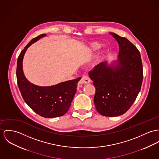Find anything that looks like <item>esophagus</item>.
<instances>
[{"mask_svg": "<svg viewBox=\"0 0 159 159\" xmlns=\"http://www.w3.org/2000/svg\"><path fill=\"white\" fill-rule=\"evenodd\" d=\"M91 82V80L88 75H84L82 77L81 80H80L79 83L80 84H88Z\"/></svg>", "mask_w": 159, "mask_h": 159, "instance_id": "esophagus-1", "label": "esophagus"}]
</instances>
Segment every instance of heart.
I'll return each mask as SVG.
<instances>
[{"instance_id":"heart-1","label":"heart","mask_w":159,"mask_h":159,"mask_svg":"<svg viewBox=\"0 0 159 159\" xmlns=\"http://www.w3.org/2000/svg\"><path fill=\"white\" fill-rule=\"evenodd\" d=\"M101 47H102L101 45L98 43L97 42H91L88 45L86 50H87V52L88 54H94V53L98 52V51L101 48ZM105 57H106L105 51H101L98 54L95 61H94V63H93V67L96 68L104 60Z\"/></svg>"}]
</instances>
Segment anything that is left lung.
<instances>
[{"mask_svg": "<svg viewBox=\"0 0 159 159\" xmlns=\"http://www.w3.org/2000/svg\"><path fill=\"white\" fill-rule=\"evenodd\" d=\"M110 34L119 43L117 59L102 62L89 73L96 88L94 102L98 112L107 117L125 113L137 97L143 80L139 51L126 38Z\"/></svg>", "mask_w": 159, "mask_h": 159, "instance_id": "8db88e82", "label": "left lung"}]
</instances>
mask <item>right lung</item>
Segmentation results:
<instances>
[{
	"label": "right lung",
	"instance_id": "right-lung-1",
	"mask_svg": "<svg viewBox=\"0 0 159 159\" xmlns=\"http://www.w3.org/2000/svg\"><path fill=\"white\" fill-rule=\"evenodd\" d=\"M46 36L42 34L33 39L21 51L17 62L16 75L17 85L25 103L40 116L53 118L67 112L81 77L49 86L36 85L27 80L22 66L25 54L33 43Z\"/></svg>",
	"mask_w": 159,
	"mask_h": 159
}]
</instances>
